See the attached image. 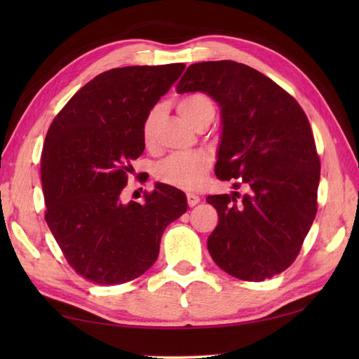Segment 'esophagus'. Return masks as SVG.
<instances>
[{"mask_svg":"<svg viewBox=\"0 0 359 359\" xmlns=\"http://www.w3.org/2000/svg\"><path fill=\"white\" fill-rule=\"evenodd\" d=\"M187 201H188L189 207H196V205L201 202V197L196 196V194H187Z\"/></svg>","mask_w":359,"mask_h":359,"instance_id":"esophagus-1","label":"esophagus"}]
</instances>
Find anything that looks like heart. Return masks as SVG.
Segmentation results:
<instances>
[{
    "label": "heart",
    "mask_w": 359,
    "mask_h": 359,
    "mask_svg": "<svg viewBox=\"0 0 359 359\" xmlns=\"http://www.w3.org/2000/svg\"><path fill=\"white\" fill-rule=\"evenodd\" d=\"M177 109L180 116L193 126H196L205 117H215V104L203 94H194L182 98ZM157 120L158 109H152L143 121L142 137L147 147H149L154 140ZM210 165L211 160L205 152L174 154L157 165L156 177L166 185L182 189H194L202 184Z\"/></svg>",
    "instance_id": "heart-1"
}]
</instances>
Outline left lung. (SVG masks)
<instances>
[{"instance_id": "obj_1", "label": "left lung", "mask_w": 359, "mask_h": 359, "mask_svg": "<svg viewBox=\"0 0 359 359\" xmlns=\"http://www.w3.org/2000/svg\"><path fill=\"white\" fill-rule=\"evenodd\" d=\"M205 93L220 108L216 175L245 194L208 196L219 224L208 251L220 269L261 282L293 264L318 210L321 163L306 112L294 98L247 65H191L177 93Z\"/></svg>"}]
</instances>
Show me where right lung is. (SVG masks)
I'll return each mask as SVG.
<instances>
[{
	"instance_id": "add662e5",
	"label": "right lung",
	"mask_w": 359,
	"mask_h": 359,
	"mask_svg": "<svg viewBox=\"0 0 359 359\" xmlns=\"http://www.w3.org/2000/svg\"><path fill=\"white\" fill-rule=\"evenodd\" d=\"M184 63L126 66L86 83L53 118L41 154L44 219L66 261L100 285L125 284L156 262L165 228L188 208L157 184L144 203L120 201L142 156V126Z\"/></svg>"
}]
</instances>
